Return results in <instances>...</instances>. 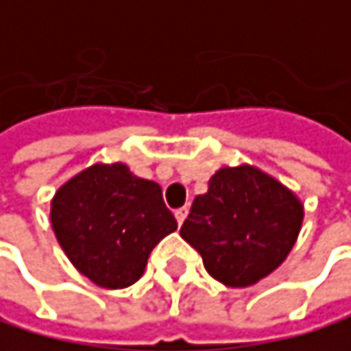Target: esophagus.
I'll return each mask as SVG.
<instances>
[{
  "label": "esophagus",
  "instance_id": "34e87169",
  "mask_svg": "<svg viewBox=\"0 0 351 351\" xmlns=\"http://www.w3.org/2000/svg\"><path fill=\"white\" fill-rule=\"evenodd\" d=\"M189 217V208H180V210H176V221L182 225L184 223V219Z\"/></svg>",
  "mask_w": 351,
  "mask_h": 351
}]
</instances>
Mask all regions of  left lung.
<instances>
[{"label": "left lung", "mask_w": 351, "mask_h": 351, "mask_svg": "<svg viewBox=\"0 0 351 351\" xmlns=\"http://www.w3.org/2000/svg\"><path fill=\"white\" fill-rule=\"evenodd\" d=\"M304 219L300 197L255 165L221 167L180 229L212 278L251 287L287 259Z\"/></svg>", "instance_id": "left-lung-1"}]
</instances>
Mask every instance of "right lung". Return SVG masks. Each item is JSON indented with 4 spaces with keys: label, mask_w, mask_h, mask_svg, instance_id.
Instances as JSON below:
<instances>
[{
    "label": "right lung",
    "mask_w": 351,
    "mask_h": 351,
    "mask_svg": "<svg viewBox=\"0 0 351 351\" xmlns=\"http://www.w3.org/2000/svg\"><path fill=\"white\" fill-rule=\"evenodd\" d=\"M51 227L66 257L105 289H124L145 272L154 246L178 229L156 182L124 162H94L51 199Z\"/></svg>",
    "instance_id": "add662e5"
}]
</instances>
